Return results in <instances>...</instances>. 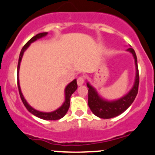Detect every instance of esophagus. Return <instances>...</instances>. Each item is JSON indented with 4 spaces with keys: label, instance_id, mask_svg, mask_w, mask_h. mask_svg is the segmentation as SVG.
<instances>
[{
    "label": "esophagus",
    "instance_id": "34e87169",
    "mask_svg": "<svg viewBox=\"0 0 155 155\" xmlns=\"http://www.w3.org/2000/svg\"><path fill=\"white\" fill-rule=\"evenodd\" d=\"M84 79L83 77H80V78H78V81H77V83H78V85H82V84H84Z\"/></svg>",
    "mask_w": 155,
    "mask_h": 155
}]
</instances>
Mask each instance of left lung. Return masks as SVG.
Wrapping results in <instances>:
<instances>
[{
    "instance_id": "left-lung-1",
    "label": "left lung",
    "mask_w": 155,
    "mask_h": 155,
    "mask_svg": "<svg viewBox=\"0 0 155 155\" xmlns=\"http://www.w3.org/2000/svg\"><path fill=\"white\" fill-rule=\"evenodd\" d=\"M133 55L136 68V75L134 83L131 88L125 95L116 100H107L102 98L97 90L87 82V87H88V106L93 113L96 116L102 119H110L116 117L122 114L127 110L131 104L134 102L138 92L139 86V72H138L137 59L134 49L128 48L127 50Z\"/></svg>"
}]
</instances>
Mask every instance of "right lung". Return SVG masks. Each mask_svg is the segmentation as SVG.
Here are the masks:
<instances>
[{"label": "right lung", "mask_w": 155, "mask_h": 155, "mask_svg": "<svg viewBox=\"0 0 155 155\" xmlns=\"http://www.w3.org/2000/svg\"><path fill=\"white\" fill-rule=\"evenodd\" d=\"M48 32H42V33L37 34L36 35L33 36L30 40H28L27 42V43L23 46V48L21 49V53H20V55H19V59H18V91L19 94H20V97H21V99L22 101L23 104L25 106L28 111L29 113H31V114L34 115V116L39 117V118L42 119V120H60V119L63 118L64 116L66 115V113H68V109L70 107V98L71 97V94H73L75 91L78 88V84H77V80L74 79V81L69 83L68 85L66 86L65 89H64V95H65V100H64V103L62 104L61 107H59L58 109H56V110L53 111V112H49V113H46V112H41V111L36 110L34 108H32L29 104L27 102V101L25 100V98L23 96L22 92L21 91V87H20V84H19V69H20V64H21V59H22L23 54H24L25 51L28 48V46H30L31 43L34 42L35 41H36L37 39H39L42 37H45L46 35H47Z\"/></svg>", "instance_id": "obj_1"}]
</instances>
